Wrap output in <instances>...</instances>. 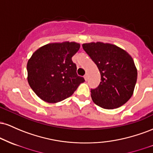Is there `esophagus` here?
Wrapping results in <instances>:
<instances>
[{
	"mask_svg": "<svg viewBox=\"0 0 153 153\" xmlns=\"http://www.w3.org/2000/svg\"><path fill=\"white\" fill-rule=\"evenodd\" d=\"M84 78H85V80H88V74H85L84 75Z\"/></svg>",
	"mask_w": 153,
	"mask_h": 153,
	"instance_id": "1",
	"label": "esophagus"
}]
</instances>
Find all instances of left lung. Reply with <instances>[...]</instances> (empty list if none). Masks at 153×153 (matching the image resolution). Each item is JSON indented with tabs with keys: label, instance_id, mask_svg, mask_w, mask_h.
Masks as SVG:
<instances>
[{
	"label": "left lung",
	"instance_id": "obj_1",
	"mask_svg": "<svg viewBox=\"0 0 153 153\" xmlns=\"http://www.w3.org/2000/svg\"><path fill=\"white\" fill-rule=\"evenodd\" d=\"M82 48L98 66L101 81L92 89L91 98L96 105L106 109L122 106L134 93L137 70L127 51L101 42L82 44Z\"/></svg>",
	"mask_w": 153,
	"mask_h": 153
}]
</instances>
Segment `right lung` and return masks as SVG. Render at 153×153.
Here are the masks:
<instances>
[{
  "mask_svg": "<svg viewBox=\"0 0 153 153\" xmlns=\"http://www.w3.org/2000/svg\"><path fill=\"white\" fill-rule=\"evenodd\" d=\"M75 42L50 43L39 47L27 62V80L44 101L55 103L72 96L85 81L77 75L72 57L80 49Z\"/></svg>",
  "mask_w": 153,
  "mask_h": 153,
  "instance_id": "1",
  "label": "right lung"
}]
</instances>
